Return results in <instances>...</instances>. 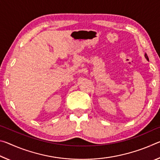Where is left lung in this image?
<instances>
[{"label":"left lung","instance_id":"left-lung-1","mask_svg":"<svg viewBox=\"0 0 160 160\" xmlns=\"http://www.w3.org/2000/svg\"><path fill=\"white\" fill-rule=\"evenodd\" d=\"M145 58H146V59H147V60H148V61H149V58H148V55H147V54H146V53H145Z\"/></svg>","mask_w":160,"mask_h":160}]
</instances>
